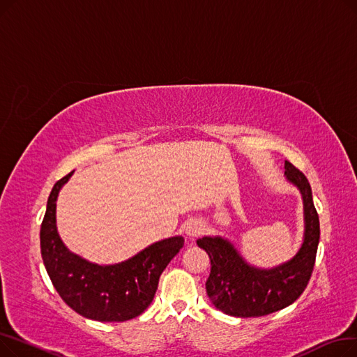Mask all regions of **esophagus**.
I'll return each instance as SVG.
<instances>
[{
	"label": "esophagus",
	"instance_id": "esophagus-1",
	"mask_svg": "<svg viewBox=\"0 0 357 357\" xmlns=\"http://www.w3.org/2000/svg\"><path fill=\"white\" fill-rule=\"evenodd\" d=\"M204 230V226L201 224V221L197 220H190L188 222L185 224V234L190 237H195L198 234H201Z\"/></svg>",
	"mask_w": 357,
	"mask_h": 357
}]
</instances>
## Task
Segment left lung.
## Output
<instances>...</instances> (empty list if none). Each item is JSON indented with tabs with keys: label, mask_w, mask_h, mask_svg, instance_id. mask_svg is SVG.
Segmentation results:
<instances>
[{
	"label": "left lung",
	"mask_w": 357,
	"mask_h": 357,
	"mask_svg": "<svg viewBox=\"0 0 357 357\" xmlns=\"http://www.w3.org/2000/svg\"><path fill=\"white\" fill-rule=\"evenodd\" d=\"M285 178L296 186L304 204V240L292 259L264 269L250 265L233 243L221 236L197 240L211 260V272L205 284L208 298L224 314L241 318L268 315L291 305L307 288L320 240V221L308 179L288 160Z\"/></svg>",
	"instance_id": "1"
}]
</instances>
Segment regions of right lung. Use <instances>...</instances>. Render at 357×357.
<instances>
[{
    "mask_svg": "<svg viewBox=\"0 0 357 357\" xmlns=\"http://www.w3.org/2000/svg\"><path fill=\"white\" fill-rule=\"evenodd\" d=\"M73 171L54 183L40 229L42 259L54 289L82 317L96 321H127L153 301L159 278L178 252L183 237L159 240L114 265H98L72 253L56 227V201Z\"/></svg>",
    "mask_w": 357,
    "mask_h": 357,
    "instance_id": "1",
    "label": "right lung"
}]
</instances>
